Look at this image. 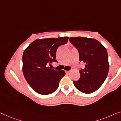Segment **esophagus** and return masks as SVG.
<instances>
[{
  "mask_svg": "<svg viewBox=\"0 0 121 121\" xmlns=\"http://www.w3.org/2000/svg\"><path fill=\"white\" fill-rule=\"evenodd\" d=\"M69 72H70V71H66V73H69Z\"/></svg>",
  "mask_w": 121,
  "mask_h": 121,
  "instance_id": "esophagus-1",
  "label": "esophagus"
}]
</instances>
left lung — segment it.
<instances>
[{"instance_id": "obj_1", "label": "left lung", "mask_w": 121, "mask_h": 121, "mask_svg": "<svg viewBox=\"0 0 121 121\" xmlns=\"http://www.w3.org/2000/svg\"><path fill=\"white\" fill-rule=\"evenodd\" d=\"M69 41L78 50L79 60L86 64L84 69L79 71V79L73 83L83 93L94 92L104 82L109 71L106 48L94 38L70 37Z\"/></svg>"}]
</instances>
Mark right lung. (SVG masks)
Returning a JSON list of instances; mask_svg holds the SVG:
<instances>
[{
	"instance_id": "add662e5",
	"label": "right lung",
	"mask_w": 121,
	"mask_h": 121,
	"mask_svg": "<svg viewBox=\"0 0 121 121\" xmlns=\"http://www.w3.org/2000/svg\"><path fill=\"white\" fill-rule=\"evenodd\" d=\"M69 37L36 39L23 52L22 72L25 79L35 91L42 95L54 92L64 76V70L51 69L48 65L56 62V54L60 45L67 43Z\"/></svg>"
}]
</instances>
